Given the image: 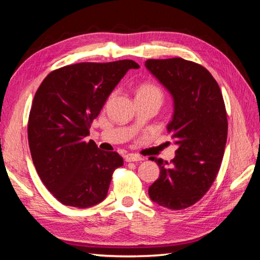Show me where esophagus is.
<instances>
[{"label":"esophagus","mask_w":260,"mask_h":260,"mask_svg":"<svg viewBox=\"0 0 260 260\" xmlns=\"http://www.w3.org/2000/svg\"><path fill=\"white\" fill-rule=\"evenodd\" d=\"M143 158L140 155H136V153H128V155L125 156V160L126 161H141Z\"/></svg>","instance_id":"1"}]
</instances>
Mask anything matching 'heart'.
Masks as SVG:
<instances>
[{"instance_id": "b5f03b06", "label": "heart", "mask_w": 260, "mask_h": 260, "mask_svg": "<svg viewBox=\"0 0 260 260\" xmlns=\"http://www.w3.org/2000/svg\"><path fill=\"white\" fill-rule=\"evenodd\" d=\"M150 96H156V98L162 99V91L159 87L152 82H143L136 89V98H150Z\"/></svg>"}]
</instances>
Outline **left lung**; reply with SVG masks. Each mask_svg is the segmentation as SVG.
Returning <instances> with one entry per match:
<instances>
[{
    "label": "left lung",
    "instance_id": "1",
    "mask_svg": "<svg viewBox=\"0 0 260 260\" xmlns=\"http://www.w3.org/2000/svg\"><path fill=\"white\" fill-rule=\"evenodd\" d=\"M146 67L173 96L174 114L167 129L178 144L169 167L161 158L151 159L160 174L149 187V196L164 208L187 209L208 192L220 170L228 129L225 102L212 74L195 61L148 59Z\"/></svg>",
    "mask_w": 260,
    "mask_h": 260
}]
</instances>
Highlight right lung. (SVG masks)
I'll return each instance as SVG.
<instances>
[{"label": "right lung", "instance_id": "right-lung-1", "mask_svg": "<svg viewBox=\"0 0 260 260\" xmlns=\"http://www.w3.org/2000/svg\"><path fill=\"white\" fill-rule=\"evenodd\" d=\"M138 68L131 59L67 65L39 86L28 117V146L39 177L61 204L89 208L107 197L124 159L85 138L113 88Z\"/></svg>", "mask_w": 260, "mask_h": 260}]
</instances>
